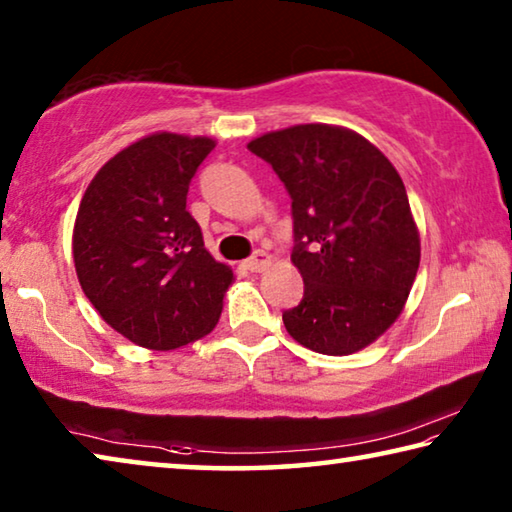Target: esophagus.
Returning <instances> with one entry per match:
<instances>
[{"mask_svg":"<svg viewBox=\"0 0 512 512\" xmlns=\"http://www.w3.org/2000/svg\"><path fill=\"white\" fill-rule=\"evenodd\" d=\"M268 262H271V257H268L264 250H257L253 257L246 259V268H248L250 273H259V271H264V268L268 266Z\"/></svg>","mask_w":512,"mask_h":512,"instance_id":"obj_1","label":"esophagus"}]
</instances>
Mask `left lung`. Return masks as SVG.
Instances as JSON below:
<instances>
[{
    "mask_svg": "<svg viewBox=\"0 0 512 512\" xmlns=\"http://www.w3.org/2000/svg\"><path fill=\"white\" fill-rule=\"evenodd\" d=\"M248 149L291 196V262L305 296L284 327L314 352H359L402 314L420 266L400 173L366 137L329 124L266 133Z\"/></svg>",
    "mask_w": 512,
    "mask_h": 512,
    "instance_id": "8db88e82",
    "label": "left lung"
}]
</instances>
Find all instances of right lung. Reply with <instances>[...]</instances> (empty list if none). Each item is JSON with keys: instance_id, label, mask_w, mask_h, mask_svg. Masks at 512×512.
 Masks as SVG:
<instances>
[{"instance_id": "1", "label": "right lung", "mask_w": 512, "mask_h": 512, "mask_svg": "<svg viewBox=\"0 0 512 512\" xmlns=\"http://www.w3.org/2000/svg\"><path fill=\"white\" fill-rule=\"evenodd\" d=\"M214 146L210 137H142L103 164L83 194L72 239L81 289L142 348L176 350L210 334L235 280L187 212L189 183Z\"/></svg>"}]
</instances>
